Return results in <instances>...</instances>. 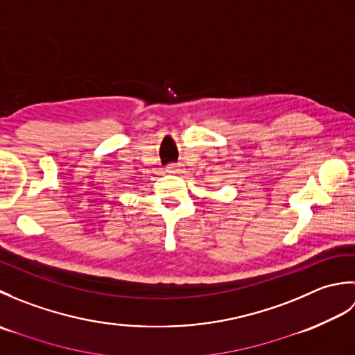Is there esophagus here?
Masks as SVG:
<instances>
[{
    "label": "esophagus",
    "mask_w": 355,
    "mask_h": 355,
    "mask_svg": "<svg viewBox=\"0 0 355 355\" xmlns=\"http://www.w3.org/2000/svg\"><path fill=\"white\" fill-rule=\"evenodd\" d=\"M166 171H168L169 173H180L183 171V166L177 164V163H172V164L168 166V169H166Z\"/></svg>",
    "instance_id": "esophagus-1"
}]
</instances>
